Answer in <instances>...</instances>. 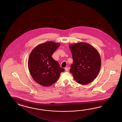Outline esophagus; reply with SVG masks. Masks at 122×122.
I'll return each instance as SVG.
<instances>
[{"instance_id":"1","label":"esophagus","mask_w":122,"mask_h":122,"mask_svg":"<svg viewBox=\"0 0 122 122\" xmlns=\"http://www.w3.org/2000/svg\"><path fill=\"white\" fill-rule=\"evenodd\" d=\"M69 67H65V71H69Z\"/></svg>"}]
</instances>
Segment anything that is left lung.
Wrapping results in <instances>:
<instances>
[{
	"instance_id": "1",
	"label": "left lung",
	"mask_w": 122,
	"mask_h": 122,
	"mask_svg": "<svg viewBox=\"0 0 122 122\" xmlns=\"http://www.w3.org/2000/svg\"><path fill=\"white\" fill-rule=\"evenodd\" d=\"M73 63L70 72L76 82L86 85L94 80L98 75L101 65L100 56L90 44L79 42L69 45Z\"/></svg>"
}]
</instances>
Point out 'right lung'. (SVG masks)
Returning a JSON list of instances; mask_svg holds the SVG:
<instances>
[{"label": "right lung", "instance_id": "right-lung-1", "mask_svg": "<svg viewBox=\"0 0 122 122\" xmlns=\"http://www.w3.org/2000/svg\"><path fill=\"white\" fill-rule=\"evenodd\" d=\"M60 43L48 41L36 46L32 51L28 61L32 77L41 86L48 87L55 83L65 69L52 57Z\"/></svg>", "mask_w": 122, "mask_h": 122}]
</instances>
